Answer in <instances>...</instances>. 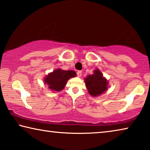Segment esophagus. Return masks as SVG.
<instances>
[{
  "label": "esophagus",
  "mask_w": 150,
  "mask_h": 150,
  "mask_svg": "<svg viewBox=\"0 0 150 150\" xmlns=\"http://www.w3.org/2000/svg\"><path fill=\"white\" fill-rule=\"evenodd\" d=\"M77 76L78 77H80L82 76V71H78L77 72Z\"/></svg>",
  "instance_id": "esophagus-1"
}]
</instances>
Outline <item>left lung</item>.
<instances>
[{
  "label": "left lung",
  "instance_id": "obj_1",
  "mask_svg": "<svg viewBox=\"0 0 150 150\" xmlns=\"http://www.w3.org/2000/svg\"><path fill=\"white\" fill-rule=\"evenodd\" d=\"M84 81L88 93L92 96L96 97L108 90V82L98 69L95 70L93 74L87 76Z\"/></svg>",
  "mask_w": 150,
  "mask_h": 150
}]
</instances>
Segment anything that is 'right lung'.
I'll return each instance as SVG.
<instances>
[{"label": "right lung", "mask_w": 150, "mask_h": 150, "mask_svg": "<svg viewBox=\"0 0 150 150\" xmlns=\"http://www.w3.org/2000/svg\"><path fill=\"white\" fill-rule=\"evenodd\" d=\"M76 72L73 70H63L57 68L52 72L49 73L44 79L48 88L54 92H60L64 88L67 81L71 78L75 77Z\"/></svg>", "instance_id": "1"}]
</instances>
